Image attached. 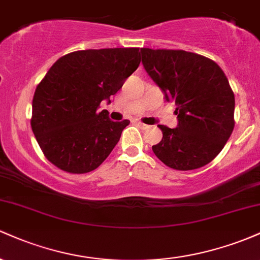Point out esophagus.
Instances as JSON below:
<instances>
[{
  "instance_id": "34e87169",
  "label": "esophagus",
  "mask_w": 260,
  "mask_h": 260,
  "mask_svg": "<svg viewBox=\"0 0 260 260\" xmlns=\"http://www.w3.org/2000/svg\"><path fill=\"white\" fill-rule=\"evenodd\" d=\"M137 124H138L139 128H142V129H148V128H149L148 124H145V123H142V122H137Z\"/></svg>"
}]
</instances>
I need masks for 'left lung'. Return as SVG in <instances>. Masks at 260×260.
Listing matches in <instances>:
<instances>
[{"label":"left lung","mask_w":260,"mask_h":260,"mask_svg":"<svg viewBox=\"0 0 260 260\" xmlns=\"http://www.w3.org/2000/svg\"><path fill=\"white\" fill-rule=\"evenodd\" d=\"M142 62L169 103L177 106L178 126L159 124L162 139L153 145L169 168H203L222 150L235 127V94L213 59L183 50L143 47Z\"/></svg>","instance_id":"8db88e82"}]
</instances>
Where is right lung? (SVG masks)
<instances>
[{
    "label": "right lung",
    "instance_id": "obj_1",
    "mask_svg": "<svg viewBox=\"0 0 260 260\" xmlns=\"http://www.w3.org/2000/svg\"><path fill=\"white\" fill-rule=\"evenodd\" d=\"M138 47L82 50L59 57L32 98L31 129L47 160L68 174L98 169L129 121L98 112L138 68Z\"/></svg>",
    "mask_w": 260,
    "mask_h": 260
}]
</instances>
